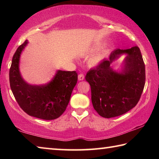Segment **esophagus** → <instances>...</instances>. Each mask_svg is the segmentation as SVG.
Listing matches in <instances>:
<instances>
[{"instance_id":"34e87169","label":"esophagus","mask_w":159,"mask_h":159,"mask_svg":"<svg viewBox=\"0 0 159 159\" xmlns=\"http://www.w3.org/2000/svg\"><path fill=\"white\" fill-rule=\"evenodd\" d=\"M78 79H79V80H83V79H84V75L80 74L79 75V76H78Z\"/></svg>"}]
</instances>
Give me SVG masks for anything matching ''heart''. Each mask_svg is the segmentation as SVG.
Returning <instances> with one entry per match:
<instances>
[{
  "label": "heart",
  "mask_w": 159,
  "mask_h": 159,
  "mask_svg": "<svg viewBox=\"0 0 159 159\" xmlns=\"http://www.w3.org/2000/svg\"><path fill=\"white\" fill-rule=\"evenodd\" d=\"M99 48H100V46H99V45H94V46L90 48L89 49H88L87 50L83 52L82 55L88 56V55H92V54H94L95 52H96L97 51H98L99 50ZM109 52V50L107 49V48L102 50V51H100V52L96 53L95 55L92 56V57L89 59V60H88V64L92 66L98 65V64H100L101 61L105 58V57L108 55Z\"/></svg>",
  "instance_id": "heart-1"
}]
</instances>
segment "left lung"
<instances>
[{"instance_id": "left-lung-1", "label": "left lung", "mask_w": 159, "mask_h": 159, "mask_svg": "<svg viewBox=\"0 0 159 159\" xmlns=\"http://www.w3.org/2000/svg\"><path fill=\"white\" fill-rule=\"evenodd\" d=\"M123 54L126 57L120 72L114 70L111 64ZM85 80L91 88L94 109L104 118L123 115L138 104L145 84V66L138 46L130 49H116L109 59L90 69Z\"/></svg>"}]
</instances>
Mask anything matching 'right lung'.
<instances>
[{"instance_id":"1","label":"right lung","mask_w":159,"mask_h":159,"mask_svg":"<svg viewBox=\"0 0 159 159\" xmlns=\"http://www.w3.org/2000/svg\"><path fill=\"white\" fill-rule=\"evenodd\" d=\"M28 41L19 46L14 54L10 69V85L19 105L31 116L43 120H53L66 110L74 88L76 85V71L57 70L49 83L31 85L26 82L20 71L21 52Z\"/></svg>"}]
</instances>
